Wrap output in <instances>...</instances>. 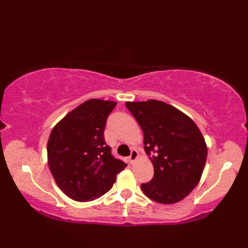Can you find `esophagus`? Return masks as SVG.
I'll use <instances>...</instances> for the list:
<instances>
[{"instance_id": "esophagus-1", "label": "esophagus", "mask_w": 248, "mask_h": 248, "mask_svg": "<svg viewBox=\"0 0 248 248\" xmlns=\"http://www.w3.org/2000/svg\"><path fill=\"white\" fill-rule=\"evenodd\" d=\"M138 157H139V152H138V150L133 149L132 151H131V155H130V156H129L131 164H134L135 161L138 160Z\"/></svg>"}]
</instances>
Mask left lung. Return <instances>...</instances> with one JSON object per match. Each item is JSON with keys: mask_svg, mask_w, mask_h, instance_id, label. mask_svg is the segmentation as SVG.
Wrapping results in <instances>:
<instances>
[{"mask_svg": "<svg viewBox=\"0 0 248 248\" xmlns=\"http://www.w3.org/2000/svg\"><path fill=\"white\" fill-rule=\"evenodd\" d=\"M125 105L143 130L145 151L155 168L154 178L141 189L156 202H180L200 181L207 161L199 128L180 109L159 100Z\"/></svg>", "mask_w": 248, "mask_h": 248, "instance_id": "obj_1", "label": "left lung"}]
</instances>
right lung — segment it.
I'll list each match as a JSON object with an SVG mask.
<instances>
[{
    "label": "right lung",
    "mask_w": 248,
    "mask_h": 248,
    "mask_svg": "<svg viewBox=\"0 0 248 248\" xmlns=\"http://www.w3.org/2000/svg\"><path fill=\"white\" fill-rule=\"evenodd\" d=\"M115 101L91 99L57 123L46 145L48 164L57 186L76 202H92L112 188L127 166L110 155L104 129Z\"/></svg>",
    "instance_id": "right-lung-1"
}]
</instances>
